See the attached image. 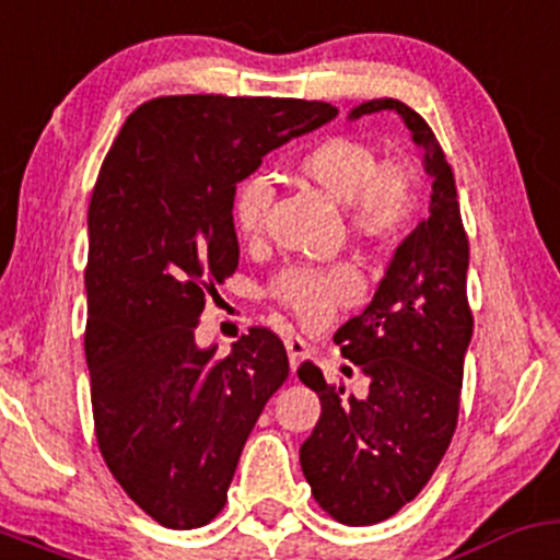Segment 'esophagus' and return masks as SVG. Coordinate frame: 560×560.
Returning a JSON list of instances; mask_svg holds the SVG:
<instances>
[{
  "mask_svg": "<svg viewBox=\"0 0 560 560\" xmlns=\"http://www.w3.org/2000/svg\"><path fill=\"white\" fill-rule=\"evenodd\" d=\"M285 350H288V360H291V369L296 371L299 363L306 358V341L302 339V336H288Z\"/></svg>",
  "mask_w": 560,
  "mask_h": 560,
  "instance_id": "34e87169",
  "label": "esophagus"
}]
</instances>
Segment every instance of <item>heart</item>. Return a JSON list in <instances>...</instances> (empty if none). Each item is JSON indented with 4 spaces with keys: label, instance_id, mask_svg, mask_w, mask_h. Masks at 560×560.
<instances>
[{
    "label": "heart",
    "instance_id": "obj_1",
    "mask_svg": "<svg viewBox=\"0 0 560 560\" xmlns=\"http://www.w3.org/2000/svg\"><path fill=\"white\" fill-rule=\"evenodd\" d=\"M296 171L330 200L345 202L347 224L363 243L393 248L411 230L419 210L417 171L400 158L378 160L376 147L354 136H328L299 158ZM272 189L261 176L237 186L232 202L234 232L256 240L267 224ZM363 280L350 264L288 267L272 282V296L304 326H323L336 310L352 304Z\"/></svg>",
    "mask_w": 560,
    "mask_h": 560
}]
</instances>
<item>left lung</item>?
Here are the masks:
<instances>
[{
	"label": "left lung",
	"instance_id": "obj_1",
	"mask_svg": "<svg viewBox=\"0 0 560 560\" xmlns=\"http://www.w3.org/2000/svg\"><path fill=\"white\" fill-rule=\"evenodd\" d=\"M384 109L400 114L424 152L430 213L398 245L371 304L334 336L369 378L365 393L345 395L312 363L299 369L320 398V419L299 451L304 478L315 502L347 526L387 521L432 478L456 430L472 339L470 245L454 173L430 125L402 101H365L350 119Z\"/></svg>",
	"mask_w": 560,
	"mask_h": 560
}]
</instances>
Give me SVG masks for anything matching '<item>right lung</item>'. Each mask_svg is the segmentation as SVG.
Returning a JSON list of instances; mask_svg holds the SVG:
<instances>
[{
  "label": "right lung",
  "mask_w": 560,
  "mask_h": 560,
  "mask_svg": "<svg viewBox=\"0 0 560 560\" xmlns=\"http://www.w3.org/2000/svg\"><path fill=\"white\" fill-rule=\"evenodd\" d=\"M336 112L165 95L130 114L101 165L85 269L95 438L125 494L162 526L197 528L221 513L245 441L288 378L269 328H250L226 358L195 341L206 296L240 261L234 189Z\"/></svg>",
  "instance_id": "add662e5"
}]
</instances>
